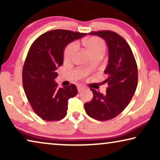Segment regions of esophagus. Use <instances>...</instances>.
<instances>
[{
    "instance_id": "1",
    "label": "esophagus",
    "mask_w": 160,
    "mask_h": 160,
    "mask_svg": "<svg viewBox=\"0 0 160 160\" xmlns=\"http://www.w3.org/2000/svg\"><path fill=\"white\" fill-rule=\"evenodd\" d=\"M77 89H78V92H82V90H84V89H85V87H82V86H78L77 87Z\"/></svg>"
}]
</instances>
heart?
<instances>
[{
    "mask_svg": "<svg viewBox=\"0 0 160 160\" xmlns=\"http://www.w3.org/2000/svg\"><path fill=\"white\" fill-rule=\"evenodd\" d=\"M83 43L88 50L92 57L103 56L106 52V43L102 39L98 37H90V38L84 39ZM78 45L76 42L71 43L66 47L64 51V59L66 61H70L74 58L77 52Z\"/></svg>",
    "mask_w": 160,
    "mask_h": 160,
    "instance_id": "heart-1",
    "label": "heart"
}]
</instances>
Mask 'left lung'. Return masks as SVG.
Instances as JSON below:
<instances>
[{"mask_svg": "<svg viewBox=\"0 0 160 160\" xmlns=\"http://www.w3.org/2000/svg\"><path fill=\"white\" fill-rule=\"evenodd\" d=\"M106 41L108 49V60L104 73L108 84L106 92L102 94L94 89L91 101L84 104L89 117L99 121H107L117 117L128 106L138 85V68L132 50L119 35L110 30L91 32Z\"/></svg>", "mask_w": 160, "mask_h": 160, "instance_id": "1", "label": "left lung"}]
</instances>
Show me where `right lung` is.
I'll return each instance as SVG.
<instances>
[{
    "label": "right lung",
    "instance_id": "right-lung-1",
    "mask_svg": "<svg viewBox=\"0 0 160 160\" xmlns=\"http://www.w3.org/2000/svg\"><path fill=\"white\" fill-rule=\"evenodd\" d=\"M54 30L38 37L30 47L22 71L25 93L35 113L45 121H58L67 114L68 101L78 93L76 85L58 88L56 70L63 63L66 46L86 36Z\"/></svg>",
    "mask_w": 160,
    "mask_h": 160
}]
</instances>
